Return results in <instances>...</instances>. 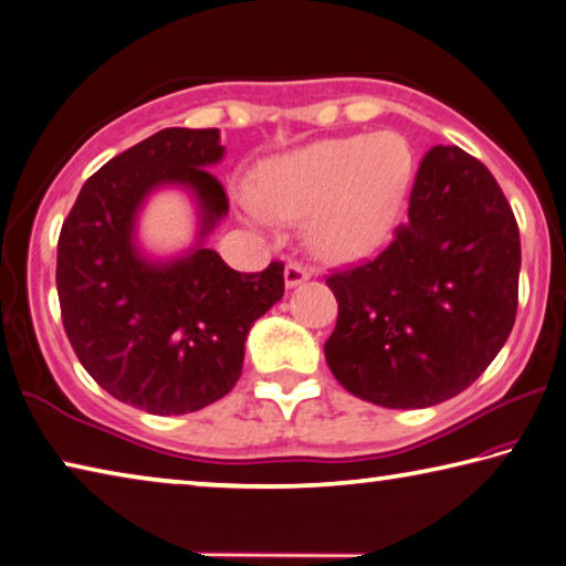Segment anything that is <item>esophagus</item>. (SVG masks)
I'll return each mask as SVG.
<instances>
[{"label":"esophagus","mask_w":566,"mask_h":566,"mask_svg":"<svg viewBox=\"0 0 566 566\" xmlns=\"http://www.w3.org/2000/svg\"><path fill=\"white\" fill-rule=\"evenodd\" d=\"M312 274H314L312 266H306L302 262H290V264L284 266V282H286V286L302 284L304 280H310Z\"/></svg>","instance_id":"34e87169"}]
</instances>
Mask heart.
Returning <instances> with one entry per match:
<instances>
[{"label": "heart", "instance_id": "heart-1", "mask_svg": "<svg viewBox=\"0 0 566 566\" xmlns=\"http://www.w3.org/2000/svg\"><path fill=\"white\" fill-rule=\"evenodd\" d=\"M411 171V149L395 132L322 139L266 159L244 209L254 222L266 214L310 219V239L322 256L359 260L385 242Z\"/></svg>", "mask_w": 566, "mask_h": 566}]
</instances>
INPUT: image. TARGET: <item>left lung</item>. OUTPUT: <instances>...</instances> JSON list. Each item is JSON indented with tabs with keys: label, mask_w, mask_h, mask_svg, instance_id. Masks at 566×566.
<instances>
[{
	"label": "left lung",
	"mask_w": 566,
	"mask_h": 566,
	"mask_svg": "<svg viewBox=\"0 0 566 566\" xmlns=\"http://www.w3.org/2000/svg\"><path fill=\"white\" fill-rule=\"evenodd\" d=\"M520 264V227L492 171L464 149L432 147L395 239L327 276L339 304L324 342L332 375L389 409L457 397L510 337Z\"/></svg>",
	"instance_id": "8db88e82"
}]
</instances>
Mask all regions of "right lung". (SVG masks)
Returning a JSON list of instances; mask_svg holds the SVG:
<instances>
[{"label":"right lung","mask_w":566,"mask_h":566,"mask_svg":"<svg viewBox=\"0 0 566 566\" xmlns=\"http://www.w3.org/2000/svg\"><path fill=\"white\" fill-rule=\"evenodd\" d=\"M219 129L169 127L109 159L84 181L56 242L62 324L82 367L124 405L171 417L232 391L249 327L284 294V264L237 272L197 244L175 262L134 247V219L161 185L195 191L205 237L229 199L209 167Z\"/></svg>","instance_id":"1"}]
</instances>
